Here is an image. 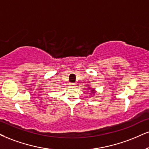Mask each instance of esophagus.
<instances>
[{
	"label": "esophagus",
	"mask_w": 149,
	"mask_h": 149,
	"mask_svg": "<svg viewBox=\"0 0 149 149\" xmlns=\"http://www.w3.org/2000/svg\"><path fill=\"white\" fill-rule=\"evenodd\" d=\"M69 85L70 86H75V84L74 83H70Z\"/></svg>",
	"instance_id": "1"
}]
</instances>
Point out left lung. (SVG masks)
Here are the masks:
<instances>
[{"label":"left lung","instance_id":"obj_1","mask_svg":"<svg viewBox=\"0 0 149 149\" xmlns=\"http://www.w3.org/2000/svg\"><path fill=\"white\" fill-rule=\"evenodd\" d=\"M91 92H93V93H95V92H94V90H91Z\"/></svg>","mask_w":149,"mask_h":149}]
</instances>
